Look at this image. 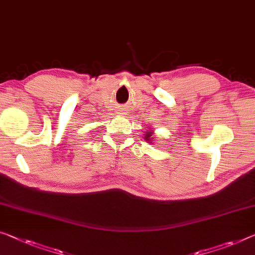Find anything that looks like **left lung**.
I'll use <instances>...</instances> for the list:
<instances>
[{
    "mask_svg": "<svg viewBox=\"0 0 255 255\" xmlns=\"http://www.w3.org/2000/svg\"><path fill=\"white\" fill-rule=\"evenodd\" d=\"M144 140L148 141L149 143H154L155 142V138H154V133L152 131H147L146 132V135H144Z\"/></svg>",
    "mask_w": 255,
    "mask_h": 255,
    "instance_id": "obj_1",
    "label": "left lung"
}]
</instances>
